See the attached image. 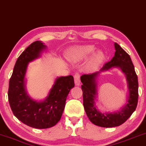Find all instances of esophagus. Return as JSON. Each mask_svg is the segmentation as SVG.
Masks as SVG:
<instances>
[{
  "mask_svg": "<svg viewBox=\"0 0 146 146\" xmlns=\"http://www.w3.org/2000/svg\"><path fill=\"white\" fill-rule=\"evenodd\" d=\"M74 82L76 85L79 86L80 84V73H76L74 76Z\"/></svg>",
  "mask_w": 146,
  "mask_h": 146,
  "instance_id": "esophagus-1",
  "label": "esophagus"
}]
</instances>
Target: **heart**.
<instances>
[{
  "instance_id": "obj_1",
  "label": "heart",
  "mask_w": 146,
  "mask_h": 146,
  "mask_svg": "<svg viewBox=\"0 0 146 146\" xmlns=\"http://www.w3.org/2000/svg\"><path fill=\"white\" fill-rule=\"evenodd\" d=\"M94 51V47L91 45L83 46L74 48L70 52L69 57L73 60L78 61L87 58L90 55L92 54ZM104 58V56L102 52H98L94 56L90 61L91 65L94 67H96L102 62Z\"/></svg>"
}]
</instances>
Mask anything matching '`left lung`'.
Listing matches in <instances>:
<instances>
[{
    "instance_id": "left-lung-1",
    "label": "left lung",
    "mask_w": 146,
    "mask_h": 146,
    "mask_svg": "<svg viewBox=\"0 0 146 146\" xmlns=\"http://www.w3.org/2000/svg\"><path fill=\"white\" fill-rule=\"evenodd\" d=\"M114 56L104 65L100 72L81 76L82 85L83 105L90 120L94 124L103 127H112L120 125L125 122L135 110L138 101V80L134 66L129 55L116 42ZM112 67H119L127 76L130 94L127 104L120 111L115 113L104 114L98 111L94 106L96 95L95 80L102 71Z\"/></svg>"
}]
</instances>
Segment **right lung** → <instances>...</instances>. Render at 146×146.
Wrapping results in <instances>:
<instances>
[{
	"label": "right lung",
	"mask_w": 146,
	"mask_h": 146,
	"mask_svg": "<svg viewBox=\"0 0 146 146\" xmlns=\"http://www.w3.org/2000/svg\"><path fill=\"white\" fill-rule=\"evenodd\" d=\"M45 45L35 41L18 58L9 80L8 98L13 114L25 124L38 129L55 125L60 121L71 88L74 87L72 76L60 77L42 102L30 98L25 89V76L28 64L40 56Z\"/></svg>",
	"instance_id": "right-lung-1"
}]
</instances>
